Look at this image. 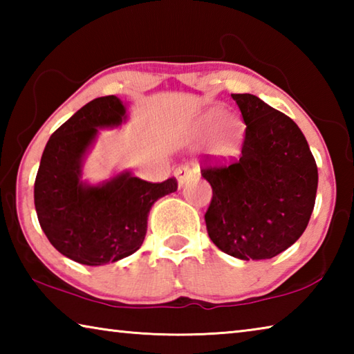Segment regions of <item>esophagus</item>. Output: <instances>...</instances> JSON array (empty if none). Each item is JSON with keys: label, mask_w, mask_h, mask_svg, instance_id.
Listing matches in <instances>:
<instances>
[{"label": "esophagus", "mask_w": 354, "mask_h": 354, "mask_svg": "<svg viewBox=\"0 0 354 354\" xmlns=\"http://www.w3.org/2000/svg\"><path fill=\"white\" fill-rule=\"evenodd\" d=\"M195 170L192 169V167L189 164H181L179 167H176L175 169V176L178 178L179 184H184L187 179H190L192 176L195 175Z\"/></svg>", "instance_id": "esophagus-1"}]
</instances>
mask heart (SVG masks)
Listing matches in <instances>:
<instances>
[{
    "label": "heart",
    "mask_w": 354,
    "mask_h": 354,
    "mask_svg": "<svg viewBox=\"0 0 354 354\" xmlns=\"http://www.w3.org/2000/svg\"><path fill=\"white\" fill-rule=\"evenodd\" d=\"M221 122H223L224 124L221 125V131H220V136L217 140V151L220 154L227 156L234 151V148H236L239 124L236 122H232V120H226V122H223V113L221 112L211 113V115L206 118L205 124L209 129H214V128H217Z\"/></svg>",
    "instance_id": "heart-1"
}]
</instances>
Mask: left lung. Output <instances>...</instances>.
<instances>
[{"instance_id": "8db88e82", "label": "left lung", "mask_w": 354, "mask_h": 354, "mask_svg": "<svg viewBox=\"0 0 354 354\" xmlns=\"http://www.w3.org/2000/svg\"><path fill=\"white\" fill-rule=\"evenodd\" d=\"M231 97L247 128L237 159H203L201 175L212 187L207 234L239 259H272L306 230L319 184L317 164L290 117L256 95Z\"/></svg>"}]
</instances>
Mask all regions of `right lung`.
I'll return each mask as SVG.
<instances>
[{"label":"right lung","instance_id":"add662e5","mask_svg":"<svg viewBox=\"0 0 354 354\" xmlns=\"http://www.w3.org/2000/svg\"><path fill=\"white\" fill-rule=\"evenodd\" d=\"M124 106L107 95L82 106L59 127L41 154L34 183L39 223L59 253L84 266H103L140 248L149 209L176 192V178L148 183L129 173L97 187L80 181L81 159L97 128L115 127Z\"/></svg>","mask_w":354,"mask_h":354}]
</instances>
